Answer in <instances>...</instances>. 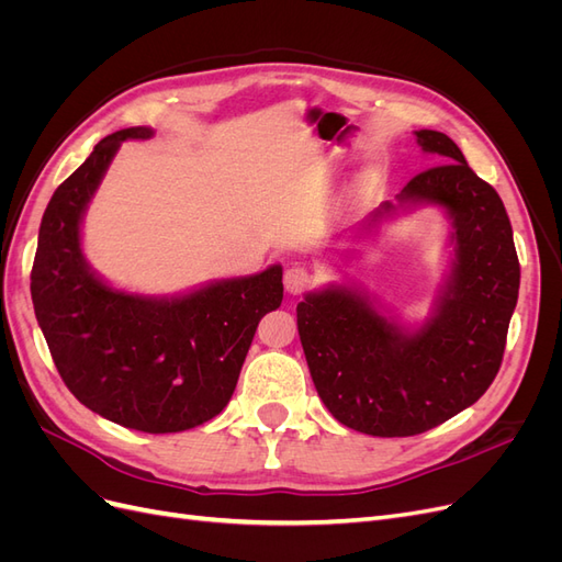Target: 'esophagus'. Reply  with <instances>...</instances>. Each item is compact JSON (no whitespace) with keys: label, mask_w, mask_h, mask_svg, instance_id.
<instances>
[{"label":"esophagus","mask_w":562,"mask_h":562,"mask_svg":"<svg viewBox=\"0 0 562 562\" xmlns=\"http://www.w3.org/2000/svg\"><path fill=\"white\" fill-rule=\"evenodd\" d=\"M283 283H285V291L291 295H302L304 291H307V288H312L314 277H312V271L307 267L293 265V267L285 269Z\"/></svg>","instance_id":"esophagus-1"}]
</instances>
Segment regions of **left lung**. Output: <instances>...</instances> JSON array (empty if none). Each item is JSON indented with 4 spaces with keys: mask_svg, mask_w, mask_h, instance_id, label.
Wrapping results in <instances>:
<instances>
[{
    "mask_svg": "<svg viewBox=\"0 0 562 562\" xmlns=\"http://www.w3.org/2000/svg\"><path fill=\"white\" fill-rule=\"evenodd\" d=\"M415 135L443 164L417 173L398 201L446 209L454 246L431 318L407 330L347 285L297 304L300 342L321 401L345 427L382 438L429 431L485 394L502 366L520 285L514 229L495 187L471 171L446 133ZM394 211L382 203L363 229Z\"/></svg>",
    "mask_w": 562,
    "mask_h": 562,
    "instance_id": "obj_1",
    "label": "left lung"
}]
</instances>
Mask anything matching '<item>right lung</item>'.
<instances>
[{"mask_svg": "<svg viewBox=\"0 0 562 562\" xmlns=\"http://www.w3.org/2000/svg\"><path fill=\"white\" fill-rule=\"evenodd\" d=\"M151 128H122L50 196L30 293L40 328L75 398L126 429L176 434L223 413L255 328L283 300V269L223 279L178 297L114 291L83 260L79 227L119 145Z\"/></svg>", "mask_w": 562, "mask_h": 562, "instance_id": "obj_1", "label": "right lung"}]
</instances>
